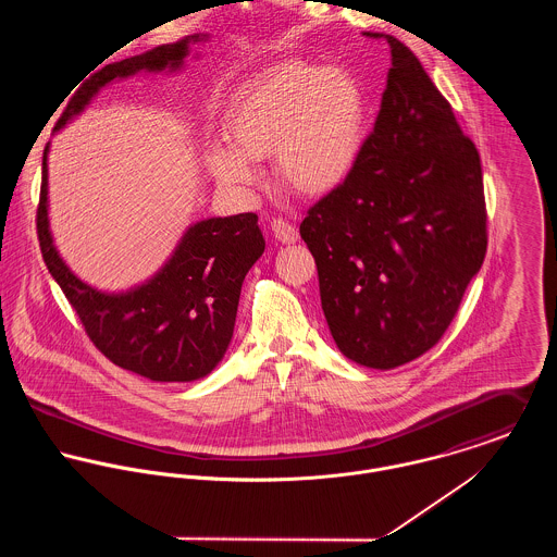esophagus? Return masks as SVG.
Instances as JSON below:
<instances>
[{
	"instance_id": "34e87169",
	"label": "esophagus",
	"mask_w": 557,
	"mask_h": 557,
	"mask_svg": "<svg viewBox=\"0 0 557 557\" xmlns=\"http://www.w3.org/2000/svg\"><path fill=\"white\" fill-rule=\"evenodd\" d=\"M272 234H274V238L283 242V244H294V242H298V238H300L298 227L292 225L285 219H274L272 221Z\"/></svg>"
}]
</instances>
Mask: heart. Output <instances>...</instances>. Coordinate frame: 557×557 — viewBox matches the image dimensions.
<instances>
[{
    "mask_svg": "<svg viewBox=\"0 0 557 557\" xmlns=\"http://www.w3.org/2000/svg\"><path fill=\"white\" fill-rule=\"evenodd\" d=\"M367 100L347 73L285 62L250 81L225 115L230 148H210V171L225 184L255 180L250 160L274 157L276 175L302 195L336 190L354 171Z\"/></svg>",
    "mask_w": 557,
    "mask_h": 557,
    "instance_id": "1",
    "label": "heart"
}]
</instances>
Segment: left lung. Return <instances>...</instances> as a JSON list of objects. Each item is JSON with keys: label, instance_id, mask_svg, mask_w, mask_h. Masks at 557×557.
<instances>
[{"label": "left lung", "instance_id": "left-lung-1", "mask_svg": "<svg viewBox=\"0 0 557 557\" xmlns=\"http://www.w3.org/2000/svg\"><path fill=\"white\" fill-rule=\"evenodd\" d=\"M384 38L393 66L373 133L300 236L334 343L388 371L429 351L457 315L484 261L486 206L474 141L420 60Z\"/></svg>", "mask_w": 557, "mask_h": 557}]
</instances>
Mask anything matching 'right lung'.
<instances>
[{"mask_svg":"<svg viewBox=\"0 0 557 557\" xmlns=\"http://www.w3.org/2000/svg\"><path fill=\"white\" fill-rule=\"evenodd\" d=\"M199 40L206 36H188L102 66L69 100L55 131L81 113L109 81L139 71H177L188 55V45ZM47 152L49 146L42 154L38 242L51 276L79 315L89 341L113 364L152 382L206 377L227 351L244 276L265 248L257 214L193 225L154 278L126 294H102L79 281L53 246L47 219Z\"/></svg>","mask_w":557,"mask_h":557,"instance_id":"right-lung-1","label":"right lung"}]
</instances>
